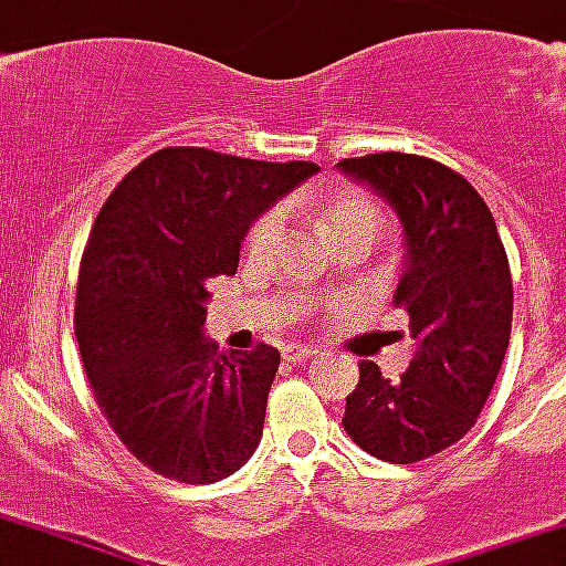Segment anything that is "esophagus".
Returning a JSON list of instances; mask_svg holds the SVG:
<instances>
[{
  "label": "esophagus",
  "mask_w": 566,
  "mask_h": 566,
  "mask_svg": "<svg viewBox=\"0 0 566 566\" xmlns=\"http://www.w3.org/2000/svg\"><path fill=\"white\" fill-rule=\"evenodd\" d=\"M313 356H318V349L315 347H287V353H284L287 363H306V359H313Z\"/></svg>",
  "instance_id": "obj_1"
}]
</instances>
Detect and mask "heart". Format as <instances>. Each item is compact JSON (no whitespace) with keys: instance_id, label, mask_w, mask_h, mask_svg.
Returning <instances> with one entry per match:
<instances>
[{"instance_id":"heart-1","label":"heart","mask_w":566,"mask_h":566,"mask_svg":"<svg viewBox=\"0 0 566 566\" xmlns=\"http://www.w3.org/2000/svg\"><path fill=\"white\" fill-rule=\"evenodd\" d=\"M322 222L325 229L340 241L344 234L359 232V229H380V210L371 198H365L359 191H340L328 201L322 203ZM282 238V213L279 210H266L253 219L251 232H248V248L253 253H269Z\"/></svg>"}]
</instances>
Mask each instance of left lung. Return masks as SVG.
Returning a JSON list of instances; mask_svg holds the SVG:
<instances>
[{"label": "left lung", "instance_id": "8db88e82", "mask_svg": "<svg viewBox=\"0 0 566 566\" xmlns=\"http://www.w3.org/2000/svg\"><path fill=\"white\" fill-rule=\"evenodd\" d=\"M340 170L368 182L406 229L394 303L409 313L415 356L396 380L359 363L344 430L368 455L415 464L474 428L511 337V269L476 188L421 154H365Z\"/></svg>", "mask_w": 566, "mask_h": 566}]
</instances>
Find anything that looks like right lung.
Here are the masks:
<instances>
[{
	"label": "right lung",
	"instance_id": "right-lung-1",
	"mask_svg": "<svg viewBox=\"0 0 566 566\" xmlns=\"http://www.w3.org/2000/svg\"><path fill=\"white\" fill-rule=\"evenodd\" d=\"M313 172L306 160L160 148L98 210L73 328L98 409L154 474L217 483L260 443L279 349L217 353L201 334L207 284L234 275L253 219Z\"/></svg>",
	"mask_w": 566,
	"mask_h": 566
}]
</instances>
